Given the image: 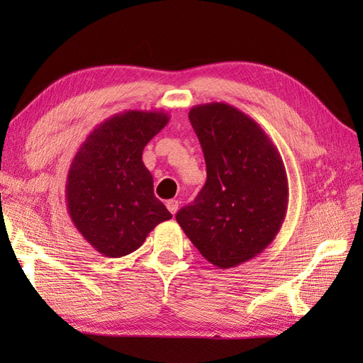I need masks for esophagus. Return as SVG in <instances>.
<instances>
[{
    "mask_svg": "<svg viewBox=\"0 0 363 363\" xmlns=\"http://www.w3.org/2000/svg\"><path fill=\"white\" fill-rule=\"evenodd\" d=\"M165 206H167V209L172 212L173 215L177 212V209H179V203H177V199H168Z\"/></svg>",
    "mask_w": 363,
    "mask_h": 363,
    "instance_id": "esophagus-1",
    "label": "esophagus"
}]
</instances>
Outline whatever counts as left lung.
Here are the masks:
<instances>
[{
	"instance_id": "left-lung-1",
	"label": "left lung",
	"mask_w": 363,
	"mask_h": 363,
	"mask_svg": "<svg viewBox=\"0 0 363 363\" xmlns=\"http://www.w3.org/2000/svg\"><path fill=\"white\" fill-rule=\"evenodd\" d=\"M189 118L204 152L207 181L176 221L206 260L234 268L279 233L289 206L287 173L272 138L237 107L198 104Z\"/></svg>"
}]
</instances>
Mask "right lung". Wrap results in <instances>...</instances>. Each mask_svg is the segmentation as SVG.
Returning <instances> with one entry per match:
<instances>
[{
	"label": "right lung",
	"instance_id": "add662e5",
	"mask_svg": "<svg viewBox=\"0 0 363 363\" xmlns=\"http://www.w3.org/2000/svg\"><path fill=\"white\" fill-rule=\"evenodd\" d=\"M162 111H125L91 130L67 174L68 215L79 234L106 257L140 248L159 223L172 218L154 196L143 148L167 126Z\"/></svg>",
	"mask_w": 363,
	"mask_h": 363
}]
</instances>
